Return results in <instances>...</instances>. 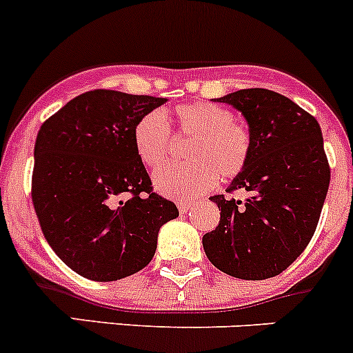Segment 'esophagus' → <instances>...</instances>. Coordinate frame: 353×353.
Segmentation results:
<instances>
[{"label": "esophagus", "instance_id": "esophagus-1", "mask_svg": "<svg viewBox=\"0 0 353 353\" xmlns=\"http://www.w3.org/2000/svg\"><path fill=\"white\" fill-rule=\"evenodd\" d=\"M192 208H194V203H190V201H182V203H179V211L182 214L189 213V211L192 210Z\"/></svg>", "mask_w": 353, "mask_h": 353}]
</instances>
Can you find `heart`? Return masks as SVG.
<instances>
[{
    "mask_svg": "<svg viewBox=\"0 0 353 353\" xmlns=\"http://www.w3.org/2000/svg\"><path fill=\"white\" fill-rule=\"evenodd\" d=\"M180 135L192 137L187 145V163L157 168L152 183L159 194L173 199H192L221 179H236L244 171L253 150L251 132L234 121L227 107L213 102L182 103L174 109ZM171 145L168 117L154 109L143 114L133 128V147L145 166L156 168L166 159Z\"/></svg>",
    "mask_w": 353,
    "mask_h": 353,
    "instance_id": "heart-1",
    "label": "heart"
}]
</instances>
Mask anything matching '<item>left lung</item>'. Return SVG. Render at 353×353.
<instances>
[{"label":"left lung","mask_w":353,"mask_h":353,"mask_svg":"<svg viewBox=\"0 0 353 353\" xmlns=\"http://www.w3.org/2000/svg\"><path fill=\"white\" fill-rule=\"evenodd\" d=\"M216 102L243 114L253 150L227 189H244L246 199L210 197L221 211L216 229L204 234V253L237 279H268L303 253L317 227L331 179L321 126L272 90H239Z\"/></svg>","instance_id":"obj_1"}]
</instances>
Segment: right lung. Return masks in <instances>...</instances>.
Wrapping results in <instances>:
<instances>
[{
    "label": "right lung",
    "instance_id": "1",
    "mask_svg": "<svg viewBox=\"0 0 353 353\" xmlns=\"http://www.w3.org/2000/svg\"><path fill=\"white\" fill-rule=\"evenodd\" d=\"M166 99L93 90L43 123L34 145L32 204L57 256L90 281L137 274L157 236L179 216L152 192L133 147V128Z\"/></svg>",
    "mask_w": 353,
    "mask_h": 353
}]
</instances>
